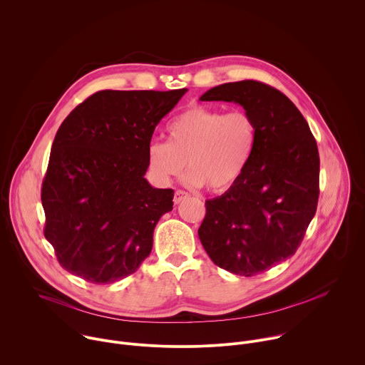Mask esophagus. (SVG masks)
Segmentation results:
<instances>
[{
    "instance_id": "obj_1",
    "label": "esophagus",
    "mask_w": 365,
    "mask_h": 365,
    "mask_svg": "<svg viewBox=\"0 0 365 365\" xmlns=\"http://www.w3.org/2000/svg\"><path fill=\"white\" fill-rule=\"evenodd\" d=\"M188 197H190L188 192L178 190V191H175V194H174V204H180L182 200H185V198H188Z\"/></svg>"
}]
</instances>
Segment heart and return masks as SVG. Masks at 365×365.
Segmentation results:
<instances>
[{"mask_svg": "<svg viewBox=\"0 0 365 365\" xmlns=\"http://www.w3.org/2000/svg\"><path fill=\"white\" fill-rule=\"evenodd\" d=\"M168 141L154 140L147 165L155 181L170 184L188 165L187 182L211 191L231 188L247 170L257 145V123L245 110L225 113L192 106L174 117Z\"/></svg>", "mask_w": 365, "mask_h": 365, "instance_id": "b5f03b06", "label": "heart"}]
</instances>
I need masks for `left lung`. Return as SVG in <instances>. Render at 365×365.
<instances>
[{"label": "left lung", "instance_id": "left-lung-1", "mask_svg": "<svg viewBox=\"0 0 365 365\" xmlns=\"http://www.w3.org/2000/svg\"><path fill=\"white\" fill-rule=\"evenodd\" d=\"M200 100L235 103L257 123V145L247 170L222 195L205 201L198 230L215 265L252 277L292 257L315 215L317 143L291 100L267 84L227 83Z\"/></svg>", "mask_w": 365, "mask_h": 365}]
</instances>
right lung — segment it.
I'll use <instances>...</instances> for the list:
<instances>
[{"mask_svg":"<svg viewBox=\"0 0 365 365\" xmlns=\"http://www.w3.org/2000/svg\"><path fill=\"white\" fill-rule=\"evenodd\" d=\"M187 91H100L58 128L41 190L44 235L73 275L111 284L150 255L174 191L144 177L147 148Z\"/></svg>","mask_w":365,"mask_h":365,"instance_id":"1","label":"right lung"}]
</instances>
